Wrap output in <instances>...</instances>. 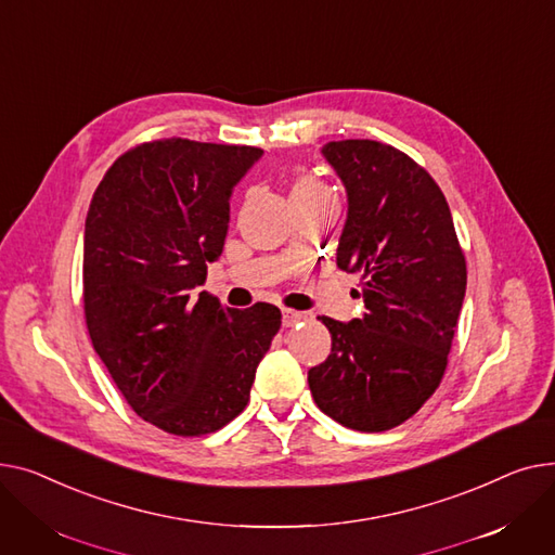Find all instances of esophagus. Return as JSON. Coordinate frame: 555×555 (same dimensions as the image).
I'll use <instances>...</instances> for the list:
<instances>
[{
	"instance_id": "1",
	"label": "esophagus",
	"mask_w": 555,
	"mask_h": 555,
	"mask_svg": "<svg viewBox=\"0 0 555 555\" xmlns=\"http://www.w3.org/2000/svg\"><path fill=\"white\" fill-rule=\"evenodd\" d=\"M307 318H309V313H305V311H296V309H284L282 311V324H284V327H293V324H298V322H302Z\"/></svg>"
}]
</instances>
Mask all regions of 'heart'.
<instances>
[{
	"label": "heart",
	"mask_w": 555,
	"mask_h": 555,
	"mask_svg": "<svg viewBox=\"0 0 555 555\" xmlns=\"http://www.w3.org/2000/svg\"><path fill=\"white\" fill-rule=\"evenodd\" d=\"M330 192L332 190L320 179H315L311 175H298L291 188V202H307V199H315V197H322V194H330Z\"/></svg>",
	"instance_id": "obj_1"
}]
</instances>
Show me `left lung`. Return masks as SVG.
<instances>
[{
  "label": "left lung",
  "mask_w": 555,
  "mask_h": 555,
  "mask_svg": "<svg viewBox=\"0 0 555 555\" xmlns=\"http://www.w3.org/2000/svg\"><path fill=\"white\" fill-rule=\"evenodd\" d=\"M347 188L338 269L361 275L365 315H320L327 361L309 370L315 405L340 426L385 433L439 387L466 293V257L437 181L405 152L367 139L322 147ZM358 293V296H361Z\"/></svg>",
  "instance_id": "obj_1"
}]
</instances>
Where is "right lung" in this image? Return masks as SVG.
Segmentation results:
<instances>
[{
  "mask_svg": "<svg viewBox=\"0 0 555 555\" xmlns=\"http://www.w3.org/2000/svg\"><path fill=\"white\" fill-rule=\"evenodd\" d=\"M262 150L158 139L120 154L85 221L82 302L91 345L141 418L204 437L248 403L282 324L275 305L194 296L221 255L231 192Z\"/></svg>",
  "mask_w": 555,
  "mask_h": 555,
  "instance_id": "obj_1",
  "label": "right lung"
}]
</instances>
